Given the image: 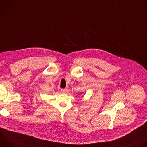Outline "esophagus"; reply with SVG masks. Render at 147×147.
<instances>
[{
	"instance_id": "esophagus-1",
	"label": "esophagus",
	"mask_w": 147,
	"mask_h": 147,
	"mask_svg": "<svg viewBox=\"0 0 147 147\" xmlns=\"http://www.w3.org/2000/svg\"><path fill=\"white\" fill-rule=\"evenodd\" d=\"M67 89H61V93L65 94V93L67 92Z\"/></svg>"
}]
</instances>
